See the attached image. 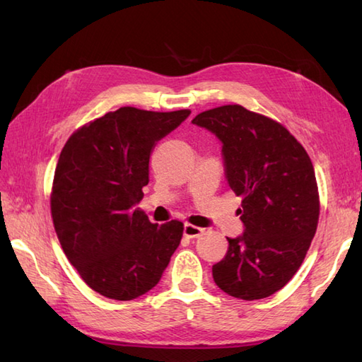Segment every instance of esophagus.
<instances>
[{"instance_id": "1", "label": "esophagus", "mask_w": 362, "mask_h": 362, "mask_svg": "<svg viewBox=\"0 0 362 362\" xmlns=\"http://www.w3.org/2000/svg\"><path fill=\"white\" fill-rule=\"evenodd\" d=\"M204 233V228L201 227H196L193 224H185L183 226V235L187 238H199Z\"/></svg>"}]
</instances>
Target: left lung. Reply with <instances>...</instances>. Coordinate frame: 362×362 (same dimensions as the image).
I'll use <instances>...</instances> for the list:
<instances>
[{"mask_svg": "<svg viewBox=\"0 0 362 362\" xmlns=\"http://www.w3.org/2000/svg\"><path fill=\"white\" fill-rule=\"evenodd\" d=\"M193 124L219 138L228 187L243 197L236 213L244 233L227 238L214 283L243 300L272 296L296 275L316 235L320 205L311 158L280 122L243 105L202 112Z\"/></svg>", "mask_w": 362, "mask_h": 362, "instance_id": "1", "label": "left lung"}]
</instances>
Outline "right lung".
I'll return each instance as SVG.
<instances>
[{
	"label": "right lung",
	"mask_w": 362,
	"mask_h": 362,
	"mask_svg": "<svg viewBox=\"0 0 362 362\" xmlns=\"http://www.w3.org/2000/svg\"><path fill=\"white\" fill-rule=\"evenodd\" d=\"M189 110L121 107L68 138L54 173L51 216L60 245L82 280L104 297L134 300L160 281L183 224H152L136 209L149 157Z\"/></svg>",
	"instance_id": "1"
}]
</instances>
